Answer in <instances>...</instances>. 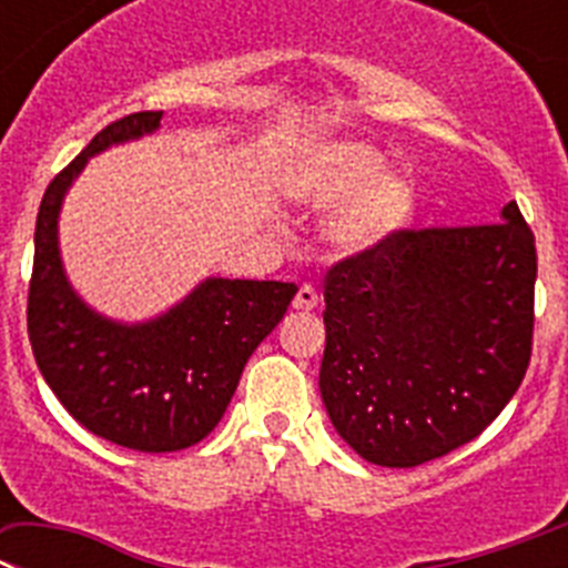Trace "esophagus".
Returning a JSON list of instances; mask_svg holds the SVG:
<instances>
[{"label":"esophagus","instance_id":"obj_1","mask_svg":"<svg viewBox=\"0 0 568 568\" xmlns=\"http://www.w3.org/2000/svg\"><path fill=\"white\" fill-rule=\"evenodd\" d=\"M316 305H320V294H316L314 285H300V291H296L294 296V308L296 311H314Z\"/></svg>","mask_w":568,"mask_h":568}]
</instances>
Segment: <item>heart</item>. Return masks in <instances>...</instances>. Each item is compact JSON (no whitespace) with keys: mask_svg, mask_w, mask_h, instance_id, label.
I'll return each mask as SVG.
<instances>
[{"mask_svg":"<svg viewBox=\"0 0 568 568\" xmlns=\"http://www.w3.org/2000/svg\"><path fill=\"white\" fill-rule=\"evenodd\" d=\"M288 192L311 206L348 201L328 234L345 252H367L410 223L416 195L405 178L385 172V158L365 144H325L296 163Z\"/></svg>","mask_w":568,"mask_h":568,"instance_id":"1","label":"heart"}]
</instances>
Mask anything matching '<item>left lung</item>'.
Returning <instances> with one entry per match:
<instances>
[{
	"label": "left lung",
	"mask_w": 568,
	"mask_h": 568,
	"mask_svg": "<svg viewBox=\"0 0 568 568\" xmlns=\"http://www.w3.org/2000/svg\"><path fill=\"white\" fill-rule=\"evenodd\" d=\"M535 277L515 201L495 223L402 229L331 265L320 393L336 433L379 467L481 436L529 367Z\"/></svg>",
	"instance_id": "obj_1"
}]
</instances>
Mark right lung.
<instances>
[{
    "label": "right lung",
    "instance_id": "1",
    "mask_svg": "<svg viewBox=\"0 0 568 568\" xmlns=\"http://www.w3.org/2000/svg\"><path fill=\"white\" fill-rule=\"evenodd\" d=\"M161 119L150 110L112 121L50 181L28 291V336L50 390L93 436L138 453L203 442L296 294L277 280L209 277L166 314L135 325L106 320L75 294L59 252L61 201L87 158L152 135Z\"/></svg>",
    "mask_w": 568,
    "mask_h": 568
}]
</instances>
